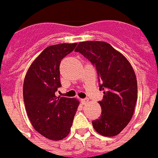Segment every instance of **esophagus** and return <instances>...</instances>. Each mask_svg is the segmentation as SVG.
I'll return each mask as SVG.
<instances>
[{
    "mask_svg": "<svg viewBox=\"0 0 158 158\" xmlns=\"http://www.w3.org/2000/svg\"><path fill=\"white\" fill-rule=\"evenodd\" d=\"M88 101H89L88 100V98H83L81 100V102L82 105H85L88 102Z\"/></svg>",
    "mask_w": 158,
    "mask_h": 158,
    "instance_id": "obj_1",
    "label": "esophagus"
}]
</instances>
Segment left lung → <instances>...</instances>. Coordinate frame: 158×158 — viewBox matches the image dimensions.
Returning <instances> with one entry per match:
<instances>
[{"label":"left lung","mask_w":158,"mask_h":158,"mask_svg":"<svg viewBox=\"0 0 158 158\" xmlns=\"http://www.w3.org/2000/svg\"><path fill=\"white\" fill-rule=\"evenodd\" d=\"M75 52L81 53L95 67L99 90L104 93L98 102L102 114L92 121L93 127L102 136H116L128 125L134 112L137 100L134 70L121 52L105 42H81Z\"/></svg>","instance_id":"left-lung-1"}]
</instances>
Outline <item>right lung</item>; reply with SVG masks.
Returning <instances> with one entry per match:
<instances>
[{
    "mask_svg": "<svg viewBox=\"0 0 158 158\" xmlns=\"http://www.w3.org/2000/svg\"><path fill=\"white\" fill-rule=\"evenodd\" d=\"M77 43L46 47L33 61L25 75L23 98L27 115L38 133L51 140H61L69 134L80 104L76 98L57 97L61 86L60 64Z\"/></svg>",
    "mask_w": 158,
    "mask_h": 158,
    "instance_id": "1",
    "label": "right lung"
}]
</instances>
